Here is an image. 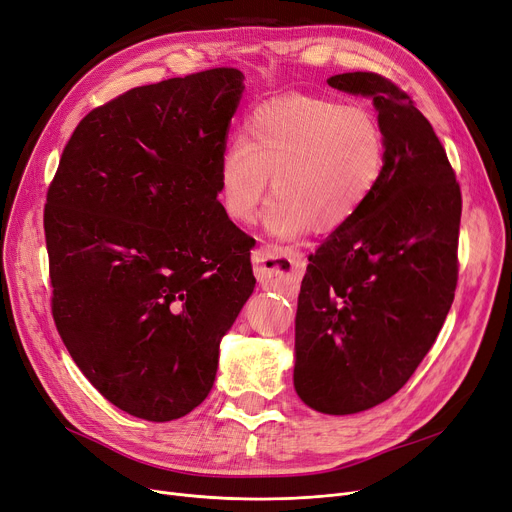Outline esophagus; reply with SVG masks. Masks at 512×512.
<instances>
[{
    "label": "esophagus",
    "mask_w": 512,
    "mask_h": 512,
    "mask_svg": "<svg viewBox=\"0 0 512 512\" xmlns=\"http://www.w3.org/2000/svg\"><path fill=\"white\" fill-rule=\"evenodd\" d=\"M255 274L265 286H282L291 282L303 270V257L297 249L276 247V244H265L253 255Z\"/></svg>",
    "instance_id": "34e87169"
}]
</instances>
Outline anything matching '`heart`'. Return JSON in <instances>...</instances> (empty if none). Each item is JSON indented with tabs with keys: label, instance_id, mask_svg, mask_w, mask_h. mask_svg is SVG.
<instances>
[{
	"label": "heart",
	"instance_id": "b5f03b06",
	"mask_svg": "<svg viewBox=\"0 0 512 512\" xmlns=\"http://www.w3.org/2000/svg\"><path fill=\"white\" fill-rule=\"evenodd\" d=\"M385 163V131L370 110L282 94L253 108L242 140L221 152L217 196L234 224H251L272 175L265 228L280 238L332 232L364 209Z\"/></svg>",
	"mask_w": 512,
	"mask_h": 512
}]
</instances>
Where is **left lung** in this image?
Segmentation results:
<instances>
[{
  "instance_id": "left-lung-1",
  "label": "left lung",
  "mask_w": 512,
  "mask_h": 512,
  "mask_svg": "<svg viewBox=\"0 0 512 512\" xmlns=\"http://www.w3.org/2000/svg\"><path fill=\"white\" fill-rule=\"evenodd\" d=\"M372 98L387 163L364 209L314 255L295 318V389L322 414H355L402 389L433 347L458 282L462 196L410 96L376 73L328 79Z\"/></svg>"
}]
</instances>
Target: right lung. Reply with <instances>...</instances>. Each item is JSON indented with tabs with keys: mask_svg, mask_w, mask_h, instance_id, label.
I'll return each instance as SVG.
<instances>
[{
	"mask_svg": "<svg viewBox=\"0 0 512 512\" xmlns=\"http://www.w3.org/2000/svg\"><path fill=\"white\" fill-rule=\"evenodd\" d=\"M238 69L133 87L85 115L48 188L52 316L110 404L152 422L209 395L255 288V240L217 201Z\"/></svg>",
	"mask_w": 512,
	"mask_h": 512,
	"instance_id": "obj_1",
	"label": "right lung"
}]
</instances>
